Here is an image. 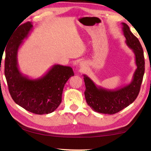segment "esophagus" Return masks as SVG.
Listing matches in <instances>:
<instances>
[{
    "label": "esophagus",
    "instance_id": "34e87169",
    "mask_svg": "<svg viewBox=\"0 0 151 151\" xmlns=\"http://www.w3.org/2000/svg\"><path fill=\"white\" fill-rule=\"evenodd\" d=\"M79 67L81 70H84L86 67V62L85 61H81L79 62Z\"/></svg>",
    "mask_w": 151,
    "mask_h": 151
}]
</instances>
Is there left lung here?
Segmentation results:
<instances>
[{"label":"left lung","instance_id":"left-lung-1","mask_svg":"<svg viewBox=\"0 0 151 151\" xmlns=\"http://www.w3.org/2000/svg\"><path fill=\"white\" fill-rule=\"evenodd\" d=\"M122 31L126 44L135 55L137 68L130 83L118 90H110L98 86L91 78L84 75L86 91L84 94L88 105L94 111L105 114H114L133 103L139 92L145 70L143 48L139 40L130 31L128 25L122 22Z\"/></svg>","mask_w":151,"mask_h":151}]
</instances>
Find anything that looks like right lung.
Listing matches in <instances>:
<instances>
[{"mask_svg":"<svg viewBox=\"0 0 151 151\" xmlns=\"http://www.w3.org/2000/svg\"><path fill=\"white\" fill-rule=\"evenodd\" d=\"M33 27L32 23L27 22L13 31L5 48V75L15 103L27 111L42 115L52 113L59 107L65 83L75 74L71 67L59 64L37 78H30L21 73L18 52Z\"/></svg>","mask_w":151,"mask_h":151,"instance_id":"right-lung-1","label":"right lung"}]
</instances>
